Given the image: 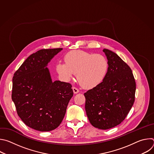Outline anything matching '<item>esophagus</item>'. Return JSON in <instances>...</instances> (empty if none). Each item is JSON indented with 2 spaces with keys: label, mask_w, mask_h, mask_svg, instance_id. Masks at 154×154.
I'll list each match as a JSON object with an SVG mask.
<instances>
[{
  "label": "esophagus",
  "mask_w": 154,
  "mask_h": 154,
  "mask_svg": "<svg viewBox=\"0 0 154 154\" xmlns=\"http://www.w3.org/2000/svg\"><path fill=\"white\" fill-rule=\"evenodd\" d=\"M72 90H73V92H74V94H77V93H78L79 92V90L75 87H73L72 88Z\"/></svg>",
  "instance_id": "34e87169"
}]
</instances>
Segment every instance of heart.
<instances>
[{
	"label": "heart",
	"mask_w": 154,
	"mask_h": 154,
	"mask_svg": "<svg viewBox=\"0 0 154 154\" xmlns=\"http://www.w3.org/2000/svg\"><path fill=\"white\" fill-rule=\"evenodd\" d=\"M64 63L59 62L56 70L64 80L69 81L74 74L80 85L85 89H91L104 79L108 69V62L101 54L83 51H73L64 57Z\"/></svg>",
	"instance_id": "1"
}]
</instances>
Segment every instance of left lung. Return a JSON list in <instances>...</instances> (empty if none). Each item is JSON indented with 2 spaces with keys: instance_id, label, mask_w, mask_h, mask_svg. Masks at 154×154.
Segmentation results:
<instances>
[{
  "instance_id": "obj_1",
  "label": "left lung",
  "mask_w": 154,
  "mask_h": 154,
  "mask_svg": "<svg viewBox=\"0 0 154 154\" xmlns=\"http://www.w3.org/2000/svg\"><path fill=\"white\" fill-rule=\"evenodd\" d=\"M107 73L97 86L84 93L86 115L93 126L102 130L121 124L135 101L136 83L130 68L116 53L104 49Z\"/></svg>"
}]
</instances>
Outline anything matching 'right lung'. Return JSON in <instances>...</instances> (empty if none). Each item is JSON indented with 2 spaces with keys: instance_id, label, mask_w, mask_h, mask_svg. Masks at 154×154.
<instances>
[{
  "instance_id": "1",
  "label": "right lung",
  "mask_w": 154,
  "mask_h": 154,
  "mask_svg": "<svg viewBox=\"0 0 154 154\" xmlns=\"http://www.w3.org/2000/svg\"><path fill=\"white\" fill-rule=\"evenodd\" d=\"M63 49H41L30 55L13 77L11 98L26 125L40 131H51L62 122L73 96L72 85L52 82L48 63Z\"/></svg>"
}]
</instances>
